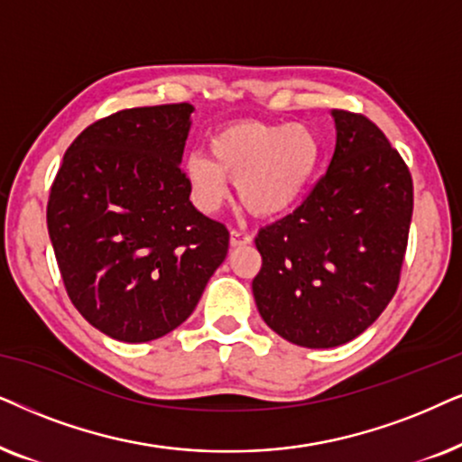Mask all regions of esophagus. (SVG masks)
Instances as JSON below:
<instances>
[{"label":"esophagus","instance_id":"1","mask_svg":"<svg viewBox=\"0 0 462 462\" xmlns=\"http://www.w3.org/2000/svg\"><path fill=\"white\" fill-rule=\"evenodd\" d=\"M251 243V236L243 230H232L230 232V247H245Z\"/></svg>","mask_w":462,"mask_h":462}]
</instances>
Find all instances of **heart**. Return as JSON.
<instances>
[{"label": "heart", "mask_w": 462, "mask_h": 462, "mask_svg": "<svg viewBox=\"0 0 462 462\" xmlns=\"http://www.w3.org/2000/svg\"><path fill=\"white\" fill-rule=\"evenodd\" d=\"M211 156L183 162L192 199L205 213L219 211L235 180L238 200L257 217H274L302 199L319 167L321 145L306 125L236 122L211 139Z\"/></svg>", "instance_id": "1"}]
</instances>
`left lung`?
<instances>
[{"instance_id":"8db88e82","label":"left lung","mask_w":462,"mask_h":462,"mask_svg":"<svg viewBox=\"0 0 462 462\" xmlns=\"http://www.w3.org/2000/svg\"><path fill=\"white\" fill-rule=\"evenodd\" d=\"M336 150L291 215L262 227L254 298L287 342L334 348L370 328L397 291L414 208L410 171L380 128L331 109Z\"/></svg>"}]
</instances>
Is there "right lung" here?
I'll use <instances>...</instances> for the list:
<instances>
[{
	"mask_svg": "<svg viewBox=\"0 0 462 462\" xmlns=\"http://www.w3.org/2000/svg\"><path fill=\"white\" fill-rule=\"evenodd\" d=\"M189 103L125 109L65 152L48 235L71 302L120 342H150L186 321L227 254L226 226L189 200L180 164Z\"/></svg>",
	"mask_w": 462,
	"mask_h": 462,
	"instance_id": "1",
	"label": "right lung"
}]
</instances>
